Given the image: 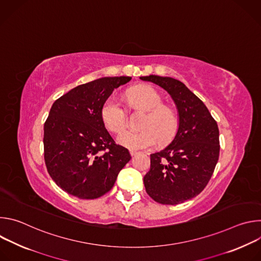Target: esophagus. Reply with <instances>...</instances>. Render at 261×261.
Instances as JSON below:
<instances>
[{"mask_svg": "<svg viewBox=\"0 0 261 261\" xmlns=\"http://www.w3.org/2000/svg\"><path fill=\"white\" fill-rule=\"evenodd\" d=\"M138 153L136 152V151H133V150H130V155L133 157V156H135V155H137Z\"/></svg>", "mask_w": 261, "mask_h": 261, "instance_id": "34e87169", "label": "esophagus"}]
</instances>
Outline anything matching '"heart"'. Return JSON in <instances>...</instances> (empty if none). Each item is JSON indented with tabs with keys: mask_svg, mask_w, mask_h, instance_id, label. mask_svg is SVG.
Segmentation results:
<instances>
[{
	"mask_svg": "<svg viewBox=\"0 0 261 261\" xmlns=\"http://www.w3.org/2000/svg\"><path fill=\"white\" fill-rule=\"evenodd\" d=\"M127 100L131 107L147 111L148 115L142 124V131L126 130L119 134L118 142L130 150H142L153 146L159 139L161 143L170 141L178 128V118L175 111L163 105L161 96L151 87L141 86L131 89L127 93ZM101 118L105 127L118 133L128 122L126 108L115 96L103 103Z\"/></svg>",
	"mask_w": 261,
	"mask_h": 261,
	"instance_id": "obj_1",
	"label": "heart"
}]
</instances>
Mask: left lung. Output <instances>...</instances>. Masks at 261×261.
Segmentation results:
<instances>
[{"instance_id":"left-lung-1","label":"left lung","mask_w":261,"mask_h":261,"mask_svg":"<svg viewBox=\"0 0 261 261\" xmlns=\"http://www.w3.org/2000/svg\"><path fill=\"white\" fill-rule=\"evenodd\" d=\"M164 89L178 115L173 140L151 155L143 177L146 193L162 204H178L197 196L207 185L219 159V129L204 103L181 82L158 75L141 76Z\"/></svg>"}]
</instances>
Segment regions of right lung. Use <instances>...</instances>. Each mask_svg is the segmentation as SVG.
I'll use <instances>...</instances> for the list:
<instances>
[{"mask_svg": "<svg viewBox=\"0 0 261 261\" xmlns=\"http://www.w3.org/2000/svg\"><path fill=\"white\" fill-rule=\"evenodd\" d=\"M130 76L101 77L70 90L53 104L44 124L47 171L64 191L81 199H95L114 187L130 161L101 118L103 103Z\"/></svg>", "mask_w": 261, "mask_h": 261, "instance_id": "1", "label": "right lung"}]
</instances>
